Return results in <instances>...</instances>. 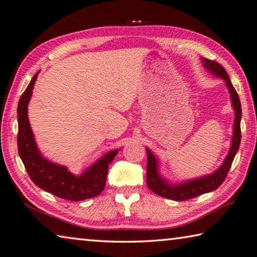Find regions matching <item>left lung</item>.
I'll return each mask as SVG.
<instances>
[{
  "label": "left lung",
  "mask_w": 257,
  "mask_h": 257,
  "mask_svg": "<svg viewBox=\"0 0 257 257\" xmlns=\"http://www.w3.org/2000/svg\"><path fill=\"white\" fill-rule=\"evenodd\" d=\"M202 65L206 69L218 78L224 80L227 90H229L231 95L232 107L234 110V124H233V135L231 141L230 151L222 163L221 166L214 170L213 173L209 175L198 177L195 179H189L180 182H170L159 173V159L154 155L150 148H146L147 153V170H146V184L152 191L156 195L172 199L175 201H184L188 199H192L197 196L203 195V193L211 192L215 190L216 188L220 187L222 182L224 181L225 177L229 173L230 167L232 165L233 159H234L236 153L238 151L241 143V117H242V109L241 102L238 98L237 92L230 80L229 75L225 69L222 67L219 62L210 60L207 58H201Z\"/></svg>",
  "instance_id": "1"
}]
</instances>
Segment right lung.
I'll return each mask as SVG.
<instances>
[{
    "instance_id": "obj_1",
    "label": "right lung",
    "mask_w": 257,
    "mask_h": 257,
    "mask_svg": "<svg viewBox=\"0 0 257 257\" xmlns=\"http://www.w3.org/2000/svg\"><path fill=\"white\" fill-rule=\"evenodd\" d=\"M38 73L39 71L32 78L17 105V147L22 162L34 184L57 197L70 201H81L98 196L104 189L109 165L119 150L107 152L81 175L72 174L66 166L56 164L43 156L37 147L27 114L28 103Z\"/></svg>"
}]
</instances>
